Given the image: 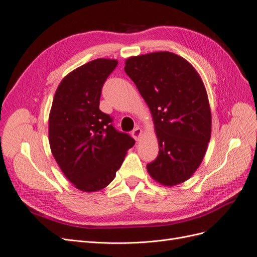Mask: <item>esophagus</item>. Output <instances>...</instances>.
Returning a JSON list of instances; mask_svg holds the SVG:
<instances>
[{
    "label": "esophagus",
    "mask_w": 257,
    "mask_h": 257,
    "mask_svg": "<svg viewBox=\"0 0 257 257\" xmlns=\"http://www.w3.org/2000/svg\"><path fill=\"white\" fill-rule=\"evenodd\" d=\"M142 135H143V130L141 127H136L133 130V132H132V136L134 137L135 141H139Z\"/></svg>",
    "instance_id": "34e87169"
}]
</instances>
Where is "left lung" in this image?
Returning a JSON list of instances; mask_svg holds the SVG:
<instances>
[{"label": "left lung", "mask_w": 257, "mask_h": 257, "mask_svg": "<svg viewBox=\"0 0 257 257\" xmlns=\"http://www.w3.org/2000/svg\"><path fill=\"white\" fill-rule=\"evenodd\" d=\"M124 71L150 108L159 155L147 165L164 185L182 183L203 161L211 136L205 85L188 61L168 51L132 57Z\"/></svg>", "instance_id": "8db88e82"}]
</instances>
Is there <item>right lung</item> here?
Instances as JSON below:
<instances>
[{
    "label": "right lung",
    "mask_w": 257,
    "mask_h": 257,
    "mask_svg": "<svg viewBox=\"0 0 257 257\" xmlns=\"http://www.w3.org/2000/svg\"><path fill=\"white\" fill-rule=\"evenodd\" d=\"M116 65V60L96 59L76 68L60 82L53 97L50 149L65 177L83 192L109 184L135 145L99 109L102 88Z\"/></svg>",
    "instance_id": "add662e5"
}]
</instances>
